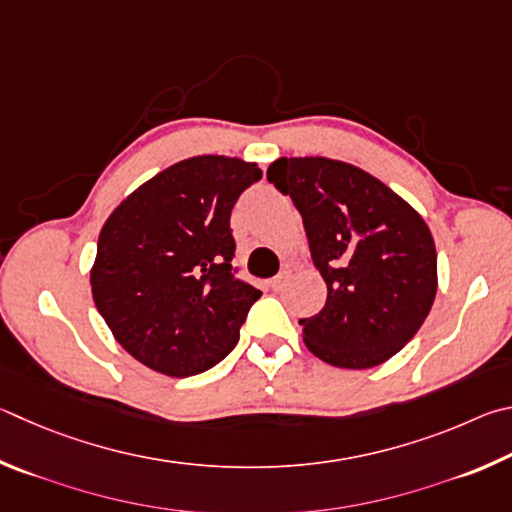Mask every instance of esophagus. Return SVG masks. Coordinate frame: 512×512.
Masks as SVG:
<instances>
[{
    "instance_id": "obj_1",
    "label": "esophagus",
    "mask_w": 512,
    "mask_h": 512,
    "mask_svg": "<svg viewBox=\"0 0 512 512\" xmlns=\"http://www.w3.org/2000/svg\"><path fill=\"white\" fill-rule=\"evenodd\" d=\"M285 279H288V272L276 274L274 279L270 281V288H272V290H281V288H283V283H285Z\"/></svg>"
}]
</instances>
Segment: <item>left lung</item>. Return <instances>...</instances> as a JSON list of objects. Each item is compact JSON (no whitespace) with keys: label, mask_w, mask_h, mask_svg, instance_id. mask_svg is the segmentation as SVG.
<instances>
[{"label":"left lung","mask_w":512,"mask_h":512,"mask_svg":"<svg viewBox=\"0 0 512 512\" xmlns=\"http://www.w3.org/2000/svg\"><path fill=\"white\" fill-rule=\"evenodd\" d=\"M267 179L297 206L328 297L299 319L312 355L371 369L423 326L436 297V247L425 220L380 179L326 157H281Z\"/></svg>","instance_id":"obj_1"}]
</instances>
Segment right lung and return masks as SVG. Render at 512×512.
Listing matches in <instances>:
<instances>
[{
    "mask_svg": "<svg viewBox=\"0 0 512 512\" xmlns=\"http://www.w3.org/2000/svg\"><path fill=\"white\" fill-rule=\"evenodd\" d=\"M263 177L251 161H179L125 197L103 224L92 297L125 351L148 369L188 378L238 344L261 290L231 265V209Z\"/></svg>",
    "mask_w": 512,
    "mask_h": 512,
    "instance_id": "1",
    "label": "right lung"
}]
</instances>
